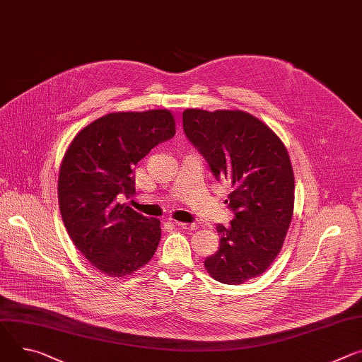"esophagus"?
<instances>
[{
	"label": "esophagus",
	"instance_id": "obj_1",
	"mask_svg": "<svg viewBox=\"0 0 362 362\" xmlns=\"http://www.w3.org/2000/svg\"><path fill=\"white\" fill-rule=\"evenodd\" d=\"M176 225H179L183 229H196V228H198V225L190 223V222H176Z\"/></svg>",
	"mask_w": 362,
	"mask_h": 362
}]
</instances>
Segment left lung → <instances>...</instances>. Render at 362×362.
Returning a JSON list of instances; mask_svg holds the SVG:
<instances>
[{
    "label": "left lung",
    "instance_id": "8db88e82",
    "mask_svg": "<svg viewBox=\"0 0 362 362\" xmlns=\"http://www.w3.org/2000/svg\"><path fill=\"white\" fill-rule=\"evenodd\" d=\"M183 131L228 194L231 223L216 225L219 248L206 257L208 273L223 284H243L264 273L284 243L294 206V176L284 144L243 111L183 112Z\"/></svg>",
    "mask_w": 362,
    "mask_h": 362
}]
</instances>
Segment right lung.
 Masks as SVG:
<instances>
[{
  "label": "right lung",
  "mask_w": 362,
  "mask_h": 362,
  "mask_svg": "<svg viewBox=\"0 0 362 362\" xmlns=\"http://www.w3.org/2000/svg\"><path fill=\"white\" fill-rule=\"evenodd\" d=\"M175 134L168 110L115 112L85 127L64 154L62 219L76 248L104 274L127 276L156 252L160 221L136 212L124 199L136 193V164Z\"/></svg>",
  "instance_id": "right-lung-1"
}]
</instances>
